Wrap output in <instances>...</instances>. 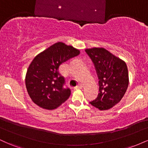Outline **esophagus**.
<instances>
[{
    "mask_svg": "<svg viewBox=\"0 0 148 148\" xmlns=\"http://www.w3.org/2000/svg\"><path fill=\"white\" fill-rule=\"evenodd\" d=\"M83 86L82 84H79L78 86H76L75 88H74V89H81V88H82Z\"/></svg>",
    "mask_w": 148,
    "mask_h": 148,
    "instance_id": "obj_1",
    "label": "esophagus"
}]
</instances>
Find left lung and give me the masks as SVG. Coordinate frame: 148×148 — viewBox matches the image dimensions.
I'll return each instance as SVG.
<instances>
[{
	"mask_svg": "<svg viewBox=\"0 0 148 148\" xmlns=\"http://www.w3.org/2000/svg\"><path fill=\"white\" fill-rule=\"evenodd\" d=\"M94 64L98 79L99 92L90 103L99 110H108L117 104L126 92L129 85L126 63L103 48L86 49Z\"/></svg>",
	"mask_w": 148,
	"mask_h": 148,
	"instance_id": "8db88e82",
	"label": "left lung"
}]
</instances>
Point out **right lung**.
Masks as SVG:
<instances>
[{"label":"right lung","instance_id":"obj_1","mask_svg":"<svg viewBox=\"0 0 148 148\" xmlns=\"http://www.w3.org/2000/svg\"><path fill=\"white\" fill-rule=\"evenodd\" d=\"M79 54L74 47L58 42L33 59L25 76V86L34 103L52 110L68 99L71 90L59 73V66Z\"/></svg>","mask_w":148,"mask_h":148}]
</instances>
